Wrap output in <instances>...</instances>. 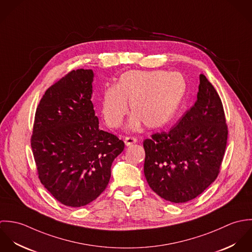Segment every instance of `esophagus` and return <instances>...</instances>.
Listing matches in <instances>:
<instances>
[{"instance_id": "esophagus-1", "label": "esophagus", "mask_w": 252, "mask_h": 252, "mask_svg": "<svg viewBox=\"0 0 252 252\" xmlns=\"http://www.w3.org/2000/svg\"><path fill=\"white\" fill-rule=\"evenodd\" d=\"M124 143L126 144V146H129V145H132L133 144H136L137 139L134 138V137H126L124 139Z\"/></svg>"}]
</instances>
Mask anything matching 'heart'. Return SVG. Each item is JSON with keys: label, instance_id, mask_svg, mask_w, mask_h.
<instances>
[{"label": "heart", "instance_id": "heart-1", "mask_svg": "<svg viewBox=\"0 0 252 252\" xmlns=\"http://www.w3.org/2000/svg\"><path fill=\"white\" fill-rule=\"evenodd\" d=\"M186 80L178 72L128 71L123 72L114 86L104 89L101 113L109 128L121 126L128 112L133 115L129 128L138 130L144 122L147 128L167 125L180 108L186 92Z\"/></svg>", "mask_w": 252, "mask_h": 252}]
</instances>
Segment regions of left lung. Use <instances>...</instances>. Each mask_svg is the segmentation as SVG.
<instances>
[{"label":"left lung","mask_w":252,"mask_h":252,"mask_svg":"<svg viewBox=\"0 0 252 252\" xmlns=\"http://www.w3.org/2000/svg\"><path fill=\"white\" fill-rule=\"evenodd\" d=\"M228 138L222 102L200 74L194 106L169 131L144 140V176L150 188L172 203H185L216 180Z\"/></svg>","instance_id":"left-lung-1"}]
</instances>
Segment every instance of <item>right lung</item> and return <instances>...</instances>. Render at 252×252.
Here are the masks:
<instances>
[{
	"label": "right lung",
	"instance_id": "obj_1",
	"mask_svg": "<svg viewBox=\"0 0 252 252\" xmlns=\"http://www.w3.org/2000/svg\"><path fill=\"white\" fill-rule=\"evenodd\" d=\"M92 70L67 73L36 108L31 146L38 179L61 204L79 208L107 188L113 160L124 143L99 129L91 102Z\"/></svg>",
	"mask_w": 252,
	"mask_h": 252
}]
</instances>
